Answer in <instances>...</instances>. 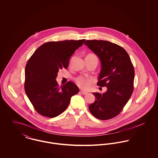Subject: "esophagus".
Instances as JSON below:
<instances>
[{
    "instance_id": "obj_1",
    "label": "esophagus",
    "mask_w": 158,
    "mask_h": 158,
    "mask_svg": "<svg viewBox=\"0 0 158 158\" xmlns=\"http://www.w3.org/2000/svg\"><path fill=\"white\" fill-rule=\"evenodd\" d=\"M81 93L82 94H83V95H87V94H88V92H86V91H85V90H81Z\"/></svg>"
}]
</instances>
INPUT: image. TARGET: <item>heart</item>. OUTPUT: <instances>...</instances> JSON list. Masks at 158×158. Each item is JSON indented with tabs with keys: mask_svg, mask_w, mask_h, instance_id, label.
<instances>
[{
	"mask_svg": "<svg viewBox=\"0 0 158 158\" xmlns=\"http://www.w3.org/2000/svg\"><path fill=\"white\" fill-rule=\"evenodd\" d=\"M89 55L96 57L94 55ZM75 81H76L77 85L80 88H81L82 89H88L90 86V84L92 81V80L90 78L80 76L75 79Z\"/></svg>",
	"mask_w": 158,
	"mask_h": 158,
	"instance_id": "obj_1",
	"label": "heart"
}]
</instances>
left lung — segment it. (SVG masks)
Wrapping results in <instances>:
<instances>
[{
	"mask_svg": "<svg viewBox=\"0 0 158 158\" xmlns=\"http://www.w3.org/2000/svg\"><path fill=\"white\" fill-rule=\"evenodd\" d=\"M87 45L100 59L101 70L97 85L106 86L102 94L92 93L95 102L91 114L100 120H108L122 111L133 91L135 69L130 58L122 47L107 41L87 40Z\"/></svg>",
	"mask_w": 158,
	"mask_h": 158,
	"instance_id": "1",
	"label": "left lung"
}]
</instances>
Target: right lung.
Returning a JSON list of instances; mask_svg holds the SVG:
<instances>
[{
    "instance_id": "obj_1",
    "label": "right lung",
    "mask_w": 158,
    "mask_h": 158,
    "mask_svg": "<svg viewBox=\"0 0 158 158\" xmlns=\"http://www.w3.org/2000/svg\"><path fill=\"white\" fill-rule=\"evenodd\" d=\"M85 40L48 42L39 47L25 69V91L36 111L47 117L63 113L79 88L69 81L59 88L56 78L59 70L67 69L70 56Z\"/></svg>"
}]
</instances>
